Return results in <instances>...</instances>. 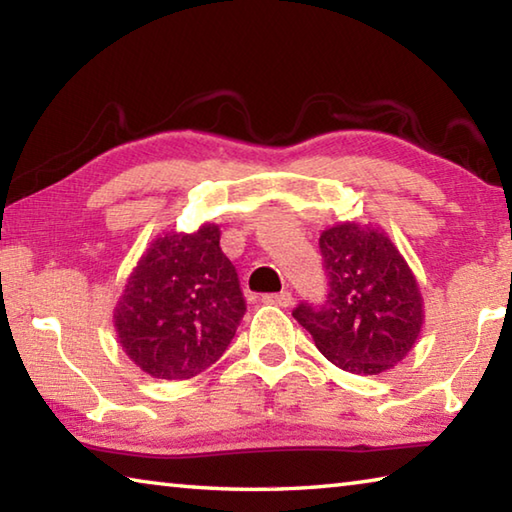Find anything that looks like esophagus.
<instances>
[{
	"instance_id": "obj_1",
	"label": "esophagus",
	"mask_w": 512,
	"mask_h": 512,
	"mask_svg": "<svg viewBox=\"0 0 512 512\" xmlns=\"http://www.w3.org/2000/svg\"><path fill=\"white\" fill-rule=\"evenodd\" d=\"M266 305H275V307H289L293 302V296L289 291H280V293H268V296L262 298Z\"/></svg>"
}]
</instances>
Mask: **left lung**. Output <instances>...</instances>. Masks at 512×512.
<instances>
[{"mask_svg":"<svg viewBox=\"0 0 512 512\" xmlns=\"http://www.w3.org/2000/svg\"><path fill=\"white\" fill-rule=\"evenodd\" d=\"M320 255L329 293L320 307L302 302L293 318L327 361L354 375H379L413 350L424 305L400 250L375 225L345 221L323 230Z\"/></svg>","mask_w":512,"mask_h":512,"instance_id":"obj_1","label":"left lung"}]
</instances>
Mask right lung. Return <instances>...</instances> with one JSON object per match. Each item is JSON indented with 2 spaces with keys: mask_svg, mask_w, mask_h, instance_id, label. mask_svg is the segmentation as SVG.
<instances>
[{
  "mask_svg": "<svg viewBox=\"0 0 512 512\" xmlns=\"http://www.w3.org/2000/svg\"><path fill=\"white\" fill-rule=\"evenodd\" d=\"M221 230L167 232L144 250L115 307L121 350L155 379H189L210 368L235 336L246 302Z\"/></svg>",
  "mask_w": 512,
  "mask_h": 512,
  "instance_id": "add662e5",
  "label": "right lung"
}]
</instances>
